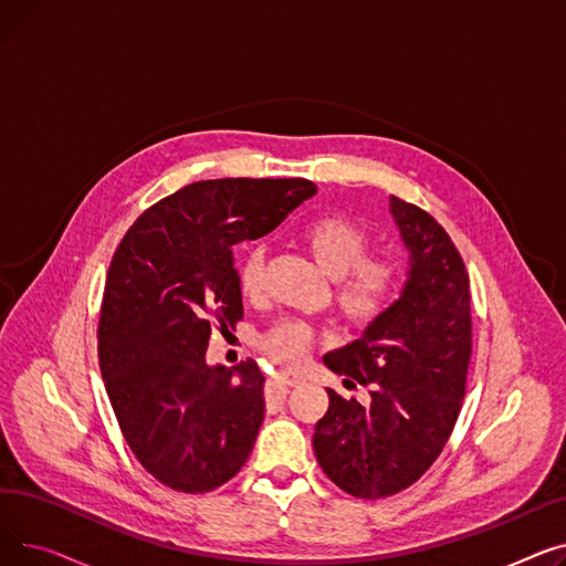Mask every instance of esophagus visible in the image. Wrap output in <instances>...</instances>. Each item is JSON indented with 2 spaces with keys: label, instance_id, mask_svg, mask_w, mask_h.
Instances as JSON below:
<instances>
[{
  "label": "esophagus",
  "instance_id": "34e87169",
  "mask_svg": "<svg viewBox=\"0 0 566 566\" xmlns=\"http://www.w3.org/2000/svg\"><path fill=\"white\" fill-rule=\"evenodd\" d=\"M277 378H280L284 385H289V388H295V385H303V382H305V376L295 374V371H280Z\"/></svg>",
  "mask_w": 566,
  "mask_h": 566
}]
</instances>
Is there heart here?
Here are the masks:
<instances>
[{"label": "heart", "mask_w": 566, "mask_h": 566, "mask_svg": "<svg viewBox=\"0 0 566 566\" xmlns=\"http://www.w3.org/2000/svg\"><path fill=\"white\" fill-rule=\"evenodd\" d=\"M301 241L321 271L337 280V305L350 323L369 325L388 310L399 284V268L392 261L367 259L369 235L363 227L344 216H318L301 229ZM238 286L250 298L261 293V248L248 250L238 263ZM312 342L314 328L298 318L277 321L259 339L261 348L284 365H298Z\"/></svg>", "instance_id": "heart-1"}]
</instances>
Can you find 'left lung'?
<instances>
[{
    "label": "left lung",
    "mask_w": 566,
    "mask_h": 566,
    "mask_svg": "<svg viewBox=\"0 0 566 566\" xmlns=\"http://www.w3.org/2000/svg\"><path fill=\"white\" fill-rule=\"evenodd\" d=\"M408 252L399 298L363 337L323 355L346 385H367L369 403L328 390L314 454L342 491L376 500L418 482L442 452L465 395L472 350L470 280L454 243L422 208L390 197Z\"/></svg>",
    "instance_id": "8db88e82"
}]
</instances>
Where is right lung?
Returning a JSON list of instances; mask_svg holds the SVG:
<instances>
[{
	"label": "right lung",
	"mask_w": 566,
	"mask_h": 566,
	"mask_svg": "<svg viewBox=\"0 0 566 566\" xmlns=\"http://www.w3.org/2000/svg\"><path fill=\"white\" fill-rule=\"evenodd\" d=\"M314 195L307 178L190 184L144 211L112 256L101 374L133 454L174 491L222 486L254 448L265 378L252 358L208 365L206 348L213 328L243 318L233 245L271 233Z\"/></svg>",
	"instance_id": "obj_1"
}]
</instances>
